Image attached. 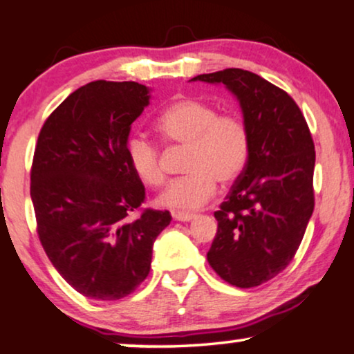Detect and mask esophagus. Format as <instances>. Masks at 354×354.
<instances>
[{
    "label": "esophagus",
    "mask_w": 354,
    "mask_h": 354,
    "mask_svg": "<svg viewBox=\"0 0 354 354\" xmlns=\"http://www.w3.org/2000/svg\"><path fill=\"white\" fill-rule=\"evenodd\" d=\"M173 218H174V221H180V222H189L191 218H194V214H191V212H174Z\"/></svg>",
    "instance_id": "obj_1"
}]
</instances>
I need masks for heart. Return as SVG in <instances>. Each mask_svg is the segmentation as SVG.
<instances>
[{
    "instance_id": "1",
    "label": "heart",
    "mask_w": 354,
    "mask_h": 354,
    "mask_svg": "<svg viewBox=\"0 0 354 354\" xmlns=\"http://www.w3.org/2000/svg\"><path fill=\"white\" fill-rule=\"evenodd\" d=\"M155 131L167 147H185L181 169L186 174L173 181L160 204L174 210L204 205L217 183L229 186L243 173L252 150L247 122L239 115L218 114L207 102L183 97L165 107L155 120ZM127 160L136 176L151 189L167 183L160 150L144 137L127 142Z\"/></svg>"
}]
</instances>
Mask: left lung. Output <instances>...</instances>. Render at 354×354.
I'll return each mask as SVG.
<instances>
[{"mask_svg":"<svg viewBox=\"0 0 354 354\" xmlns=\"http://www.w3.org/2000/svg\"><path fill=\"white\" fill-rule=\"evenodd\" d=\"M240 101L252 136L243 173L221 209L207 261L225 283L248 289L284 271L314 212L315 147L306 118L284 89L241 68L198 75Z\"/></svg>","mask_w":354,"mask_h":354,"instance_id":"8db88e82","label":"left lung"}]
</instances>
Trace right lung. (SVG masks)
<instances>
[{"label": "right lung", "instance_id": "1", "mask_svg": "<svg viewBox=\"0 0 354 354\" xmlns=\"http://www.w3.org/2000/svg\"><path fill=\"white\" fill-rule=\"evenodd\" d=\"M136 82L97 80L73 91L39 132L30 168L37 235L60 276L97 301L127 297L150 272L171 216L142 207L127 160L131 124L149 104Z\"/></svg>", "mask_w": 354, "mask_h": 354}]
</instances>
